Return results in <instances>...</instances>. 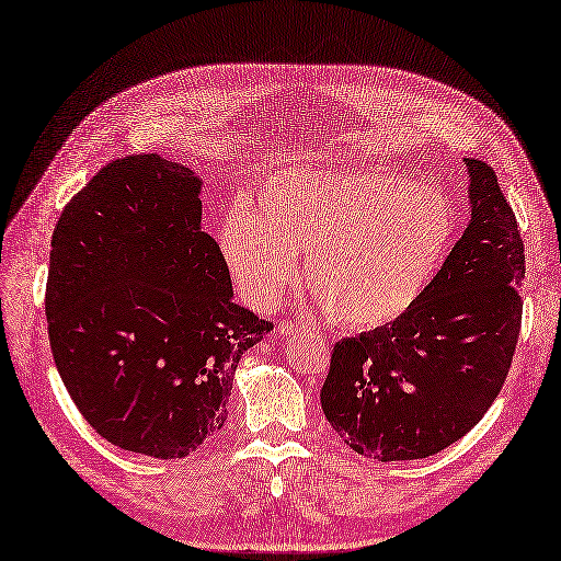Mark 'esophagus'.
<instances>
[{"label": "esophagus", "mask_w": 561, "mask_h": 561, "mask_svg": "<svg viewBox=\"0 0 561 561\" xmlns=\"http://www.w3.org/2000/svg\"><path fill=\"white\" fill-rule=\"evenodd\" d=\"M279 333L282 335H298V333H307V335H312L314 331L307 327V323H300V321H291V319H284L282 323H279Z\"/></svg>", "instance_id": "1"}]
</instances>
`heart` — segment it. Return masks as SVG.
<instances>
[{
    "instance_id": "b5f03b06",
    "label": "heart",
    "mask_w": 561,
    "mask_h": 561,
    "mask_svg": "<svg viewBox=\"0 0 561 561\" xmlns=\"http://www.w3.org/2000/svg\"><path fill=\"white\" fill-rule=\"evenodd\" d=\"M457 238L447 197L385 170L267 174L254 209L228 211L219 249L249 302L273 305L307 256V286L347 329L387 327L417 302Z\"/></svg>"
}]
</instances>
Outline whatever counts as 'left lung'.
I'll return each instance as SVG.
<instances>
[{
  "label": "left lung",
  "instance_id": "1",
  "mask_svg": "<svg viewBox=\"0 0 561 561\" xmlns=\"http://www.w3.org/2000/svg\"><path fill=\"white\" fill-rule=\"evenodd\" d=\"M471 221L405 314L342 337L321 387L337 436L377 461L438 455L471 431L508 377L522 327L524 244L484 160L466 158Z\"/></svg>",
  "mask_w": 561,
  "mask_h": 561
}]
</instances>
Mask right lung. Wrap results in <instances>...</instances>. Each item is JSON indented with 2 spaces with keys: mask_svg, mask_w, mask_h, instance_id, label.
Wrapping results in <instances>:
<instances>
[{
  "mask_svg": "<svg viewBox=\"0 0 561 561\" xmlns=\"http://www.w3.org/2000/svg\"><path fill=\"white\" fill-rule=\"evenodd\" d=\"M201 184L158 153L112 160L50 240L48 337L71 401L104 440L156 459L224 428L240 358L273 329L232 302Z\"/></svg>",
  "mask_w": 561,
  "mask_h": 561,
  "instance_id": "obj_1",
  "label": "right lung"
}]
</instances>
